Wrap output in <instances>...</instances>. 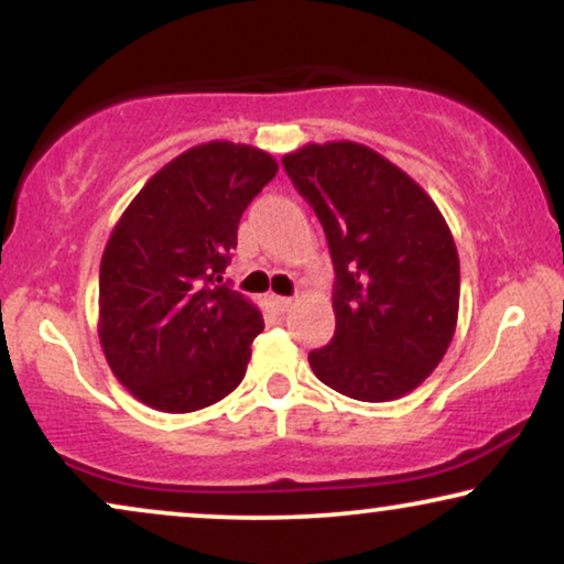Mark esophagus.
Instances as JSON below:
<instances>
[{
	"instance_id": "esophagus-1",
	"label": "esophagus",
	"mask_w": 564,
	"mask_h": 564,
	"mask_svg": "<svg viewBox=\"0 0 564 564\" xmlns=\"http://www.w3.org/2000/svg\"><path fill=\"white\" fill-rule=\"evenodd\" d=\"M269 300H272L274 311H280V313L290 311V307L295 305V297H282V295H272V297H269Z\"/></svg>"
}]
</instances>
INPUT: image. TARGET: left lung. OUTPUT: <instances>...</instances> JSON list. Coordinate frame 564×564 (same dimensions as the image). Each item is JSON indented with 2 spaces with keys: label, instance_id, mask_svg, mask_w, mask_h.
Listing matches in <instances>:
<instances>
[{
  "label": "left lung",
  "instance_id": "left-lung-1",
  "mask_svg": "<svg viewBox=\"0 0 564 564\" xmlns=\"http://www.w3.org/2000/svg\"><path fill=\"white\" fill-rule=\"evenodd\" d=\"M282 164L318 215L336 269V334L307 354L315 377L365 403L408 395L457 328L459 253L442 210L369 145L305 143Z\"/></svg>",
  "mask_w": 564,
  "mask_h": 564
}]
</instances>
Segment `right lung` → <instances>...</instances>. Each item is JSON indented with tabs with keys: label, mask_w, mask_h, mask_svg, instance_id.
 Returning a JSON list of instances; mask_svg holds the SVG:
<instances>
[{
	"label": "right lung",
	"mask_w": 564,
	"mask_h": 564,
	"mask_svg": "<svg viewBox=\"0 0 564 564\" xmlns=\"http://www.w3.org/2000/svg\"><path fill=\"white\" fill-rule=\"evenodd\" d=\"M276 169L257 145H192L115 223L99 264L97 334L112 375L153 411H199L241 384L264 318L223 272L238 220Z\"/></svg>",
	"instance_id": "add662e5"
}]
</instances>
